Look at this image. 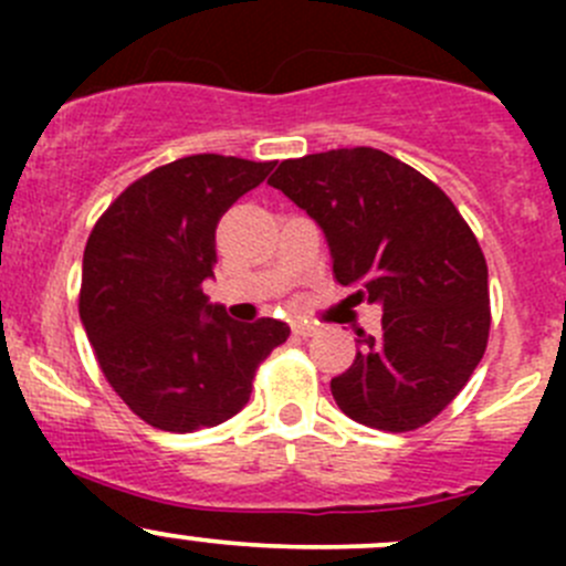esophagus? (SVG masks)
Instances as JSON below:
<instances>
[{
    "instance_id": "obj_1",
    "label": "esophagus",
    "mask_w": 566,
    "mask_h": 566,
    "mask_svg": "<svg viewBox=\"0 0 566 566\" xmlns=\"http://www.w3.org/2000/svg\"><path fill=\"white\" fill-rule=\"evenodd\" d=\"M293 334L295 336H315L317 334V325L306 323V319H293Z\"/></svg>"
}]
</instances>
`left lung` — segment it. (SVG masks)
<instances>
[{
  "instance_id": "8db88e82",
  "label": "left lung",
  "mask_w": 566,
  "mask_h": 566,
  "mask_svg": "<svg viewBox=\"0 0 566 566\" xmlns=\"http://www.w3.org/2000/svg\"><path fill=\"white\" fill-rule=\"evenodd\" d=\"M268 182L317 221L350 298L384 306V334L358 331L356 361L331 380L342 413L386 432L436 419L490 334L488 262L452 199L375 147L290 158Z\"/></svg>"
}]
</instances>
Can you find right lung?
<instances>
[{"instance_id":"right-lung-1","label":"right lung","mask_w":566,"mask_h":566,"mask_svg":"<svg viewBox=\"0 0 566 566\" xmlns=\"http://www.w3.org/2000/svg\"><path fill=\"white\" fill-rule=\"evenodd\" d=\"M271 169L216 153L177 158L130 182L90 232L78 315L112 389L150 427L232 419L260 361L290 336L282 319L238 323L202 293L216 224Z\"/></svg>"}]
</instances>
